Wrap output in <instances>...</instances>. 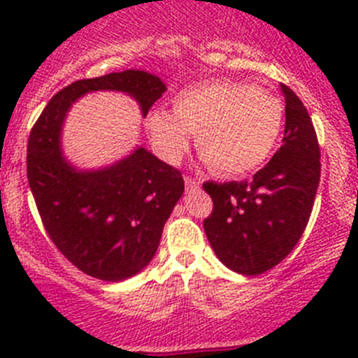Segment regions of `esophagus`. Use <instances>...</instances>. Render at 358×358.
Instances as JSON below:
<instances>
[{
  "instance_id": "1",
  "label": "esophagus",
  "mask_w": 358,
  "mask_h": 358,
  "mask_svg": "<svg viewBox=\"0 0 358 358\" xmlns=\"http://www.w3.org/2000/svg\"><path fill=\"white\" fill-rule=\"evenodd\" d=\"M185 189L187 192H194V190L201 189V180L194 178V176H185Z\"/></svg>"
}]
</instances>
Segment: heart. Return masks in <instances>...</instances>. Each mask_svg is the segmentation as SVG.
<instances>
[{
    "label": "heart",
    "instance_id": "obj_1",
    "mask_svg": "<svg viewBox=\"0 0 358 358\" xmlns=\"http://www.w3.org/2000/svg\"><path fill=\"white\" fill-rule=\"evenodd\" d=\"M282 124L284 107L277 96L229 79L180 90L171 99V112L157 109L147 115V128L164 161L176 164L189 149V133H196L197 150L223 176L259 168L275 150Z\"/></svg>",
    "mask_w": 358,
    "mask_h": 358
}]
</instances>
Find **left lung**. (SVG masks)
Returning <instances> with one entry per match:
<instances>
[{
	"instance_id": "left-lung-1",
	"label": "left lung",
	"mask_w": 358,
	"mask_h": 358,
	"mask_svg": "<svg viewBox=\"0 0 358 358\" xmlns=\"http://www.w3.org/2000/svg\"><path fill=\"white\" fill-rule=\"evenodd\" d=\"M282 145L251 182L202 183L213 211L204 232L220 262L259 275L279 265L306 229L320 180V147L308 110L289 86Z\"/></svg>"
}]
</instances>
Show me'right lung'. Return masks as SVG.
Instances as JSON below:
<instances>
[{
    "label": "right lung",
    "mask_w": 358,
    "mask_h": 358,
    "mask_svg": "<svg viewBox=\"0 0 358 358\" xmlns=\"http://www.w3.org/2000/svg\"><path fill=\"white\" fill-rule=\"evenodd\" d=\"M135 96L142 114L166 92L162 79L140 69L79 79L52 96L27 140V180L46 234L81 272L117 282L156 255L166 220L182 197V171L143 147L107 169L81 173L64 161L60 128L72 102L88 92Z\"/></svg>",
    "instance_id": "1"
}]
</instances>
